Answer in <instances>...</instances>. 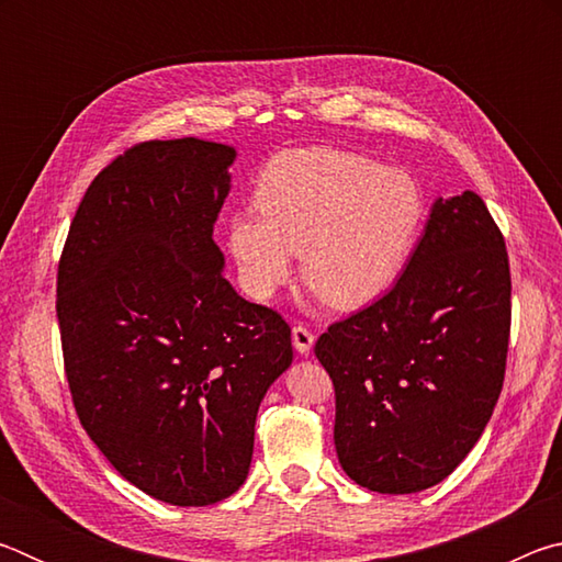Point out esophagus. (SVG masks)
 <instances>
[{
  "label": "esophagus",
  "mask_w": 562,
  "mask_h": 562,
  "mask_svg": "<svg viewBox=\"0 0 562 562\" xmlns=\"http://www.w3.org/2000/svg\"><path fill=\"white\" fill-rule=\"evenodd\" d=\"M292 345H294V349L300 351V355H310L312 345H315V335H312L307 327L294 325L292 327Z\"/></svg>",
  "instance_id": "1"
}]
</instances>
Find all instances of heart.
Here are the masks:
<instances>
[{"label":"heart","instance_id":"b5f03b06","mask_svg":"<svg viewBox=\"0 0 562 562\" xmlns=\"http://www.w3.org/2000/svg\"><path fill=\"white\" fill-rule=\"evenodd\" d=\"M258 205L227 217L243 288L268 300L292 274L331 307L357 310L394 288L426 221V193L402 168L337 148H290L262 168Z\"/></svg>","mask_w":562,"mask_h":562}]
</instances>
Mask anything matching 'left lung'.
Returning <instances> with one entry per match:
<instances>
[{"label":"left lung","mask_w":562,"mask_h":562,"mask_svg":"<svg viewBox=\"0 0 562 562\" xmlns=\"http://www.w3.org/2000/svg\"><path fill=\"white\" fill-rule=\"evenodd\" d=\"M508 335L498 225L473 190L436 198L394 288L315 345L335 384V446L349 479L394 496L441 483L486 429Z\"/></svg>","instance_id":"left-lung-1"}]
</instances>
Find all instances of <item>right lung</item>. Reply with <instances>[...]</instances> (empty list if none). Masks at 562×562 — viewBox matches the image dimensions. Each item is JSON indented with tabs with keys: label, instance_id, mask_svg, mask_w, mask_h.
<instances>
[{
	"label": "right lung",
	"instance_id": "obj_1",
	"mask_svg": "<svg viewBox=\"0 0 562 562\" xmlns=\"http://www.w3.org/2000/svg\"><path fill=\"white\" fill-rule=\"evenodd\" d=\"M235 156L201 138L128 148L89 186L56 278L81 426L170 506H213L243 486L260 402L292 364L288 322L223 278L213 225Z\"/></svg>",
	"mask_w": 562,
	"mask_h": 562
}]
</instances>
